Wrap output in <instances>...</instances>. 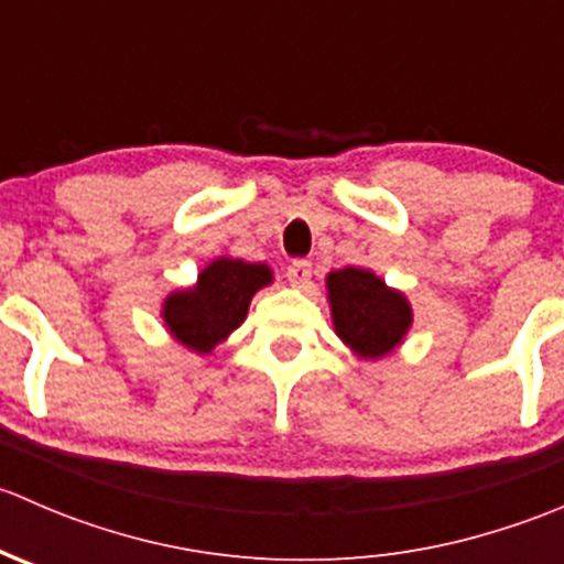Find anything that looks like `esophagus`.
Segmentation results:
<instances>
[{"instance_id": "1", "label": "esophagus", "mask_w": 564, "mask_h": 564, "mask_svg": "<svg viewBox=\"0 0 564 564\" xmlns=\"http://www.w3.org/2000/svg\"><path fill=\"white\" fill-rule=\"evenodd\" d=\"M286 278H289V283H292V286L303 289L305 283L311 281V261L294 259L292 264L286 267Z\"/></svg>"}]
</instances>
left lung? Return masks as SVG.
<instances>
[{"label": "left lung", "mask_w": 564, "mask_h": 564, "mask_svg": "<svg viewBox=\"0 0 564 564\" xmlns=\"http://www.w3.org/2000/svg\"><path fill=\"white\" fill-rule=\"evenodd\" d=\"M324 283L335 335L351 355L379 360L403 344L414 322L406 294L388 286L366 267L333 270Z\"/></svg>", "instance_id": "obj_1"}]
</instances>
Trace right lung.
<instances>
[{
  "mask_svg": "<svg viewBox=\"0 0 564 564\" xmlns=\"http://www.w3.org/2000/svg\"><path fill=\"white\" fill-rule=\"evenodd\" d=\"M270 283L272 270L261 261L218 256L198 272L193 286L176 289L163 300V324L176 344L209 355L246 322L253 294Z\"/></svg>",
  "mask_w": 564,
  "mask_h": 564,
  "instance_id": "1",
  "label": "right lung"
}]
</instances>
